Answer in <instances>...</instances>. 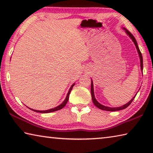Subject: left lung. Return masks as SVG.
<instances>
[{"label": "left lung", "instance_id": "8db88e82", "mask_svg": "<svg viewBox=\"0 0 153 153\" xmlns=\"http://www.w3.org/2000/svg\"><path fill=\"white\" fill-rule=\"evenodd\" d=\"M126 30V33H128V35H129V37L131 38V39L132 40V41L134 43V45H135L136 47L137 48V51H138V53L139 54V56H140V67H141V70L142 71H143V60H142V53L140 51V49L138 46V44H137L136 40L135 39V38L134 37V36L131 34L130 33V32H129L128 30ZM91 95H92V101L93 103H94V105L96 107H98V108H100V109H102V110H105V111H120V110H122L124 109V108H126L128 107V106L131 104V102L133 101V100L134 99V98L136 95H135V97H133V98H131V100L130 101H129L127 104L124 105L123 106H121L120 107H115V108H111V107H105V106H103L102 105H100L99 102H97V100L95 99V97H94V88H93V83H92V80L91 81Z\"/></svg>", "mask_w": 153, "mask_h": 153}]
</instances>
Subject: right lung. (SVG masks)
Listing matches in <instances>:
<instances>
[{"mask_svg": "<svg viewBox=\"0 0 153 153\" xmlns=\"http://www.w3.org/2000/svg\"><path fill=\"white\" fill-rule=\"evenodd\" d=\"M74 84H74L72 85V86H71L70 89H69V92H68V94H67V95L65 100H64V101L63 102V103H62V104H61L60 105L58 106V107H56L54 108H51V109H49V110H46V111H37V110H33V109H32V108H30V109H31V110H32V111H35V112L42 113H51V112H54V111H58V110H60V109H61V108H63L65 107V106L66 105L67 101H68V100H69V94H70V92H71V91L72 88H73V87H74Z\"/></svg>", "mask_w": 153, "mask_h": 153, "instance_id": "add662e5", "label": "right lung"}]
</instances>
